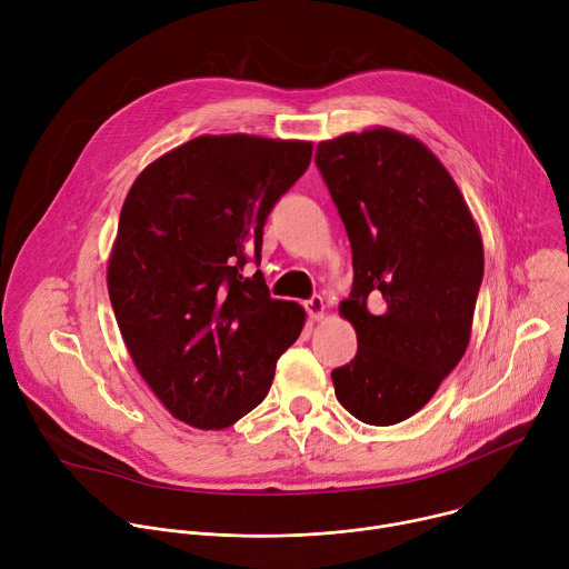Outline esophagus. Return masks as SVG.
I'll list each match as a JSON object with an SVG mask.
<instances>
[{"label": "esophagus", "instance_id": "esophagus-1", "mask_svg": "<svg viewBox=\"0 0 569 569\" xmlns=\"http://www.w3.org/2000/svg\"><path fill=\"white\" fill-rule=\"evenodd\" d=\"M306 310H308V317L312 321H321L323 317H327V303H323L321 297H312L306 301Z\"/></svg>", "mask_w": 569, "mask_h": 569}]
</instances>
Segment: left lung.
Here are the masks:
<instances>
[{
  "mask_svg": "<svg viewBox=\"0 0 569 569\" xmlns=\"http://www.w3.org/2000/svg\"><path fill=\"white\" fill-rule=\"evenodd\" d=\"M347 227L353 290L340 315L356 358L331 373L342 408L369 426L415 417L463 358L483 277L479 227L439 157L385 126L317 143Z\"/></svg>",
  "mask_w": 569,
  "mask_h": 569,
  "instance_id": "left-lung-1",
  "label": "left lung"
}]
</instances>
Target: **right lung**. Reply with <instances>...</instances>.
<instances>
[{"label":"right lung","instance_id":"obj_1","mask_svg":"<svg viewBox=\"0 0 569 569\" xmlns=\"http://www.w3.org/2000/svg\"><path fill=\"white\" fill-rule=\"evenodd\" d=\"M312 143L202 134L139 173L119 216L108 292L126 349L182 423L222 430L268 396L306 310L272 299L261 270L263 224L303 176Z\"/></svg>","mask_w":569,"mask_h":569}]
</instances>
